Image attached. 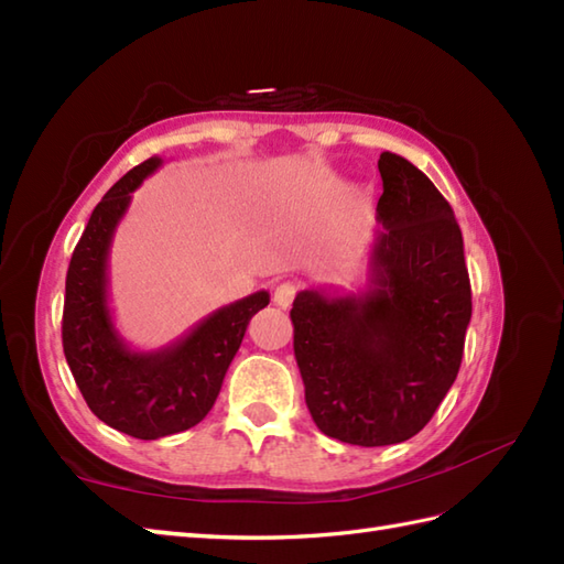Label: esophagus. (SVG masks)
I'll return each mask as SVG.
<instances>
[{"mask_svg": "<svg viewBox=\"0 0 564 564\" xmlns=\"http://www.w3.org/2000/svg\"><path fill=\"white\" fill-rule=\"evenodd\" d=\"M295 293H297V285L293 281H283V283L273 288V303H276L283 310L291 307L293 300H295Z\"/></svg>", "mask_w": 564, "mask_h": 564, "instance_id": "esophagus-1", "label": "esophagus"}]
</instances>
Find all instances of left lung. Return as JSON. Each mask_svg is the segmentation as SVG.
<instances>
[{
  "label": "left lung",
  "mask_w": 564,
  "mask_h": 564,
  "mask_svg": "<svg viewBox=\"0 0 564 564\" xmlns=\"http://www.w3.org/2000/svg\"><path fill=\"white\" fill-rule=\"evenodd\" d=\"M384 192L370 285L310 288L291 310L312 421L334 440L384 447L421 432L462 368L470 322L464 238L449 202L403 155H379Z\"/></svg>",
  "instance_id": "left-lung-1"
}]
</instances>
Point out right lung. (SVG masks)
Wrapping results in <instances>:
<instances>
[{"label":"right lung","mask_w":564,"mask_h":564,"mask_svg":"<svg viewBox=\"0 0 564 564\" xmlns=\"http://www.w3.org/2000/svg\"><path fill=\"white\" fill-rule=\"evenodd\" d=\"M161 165L153 155L129 170L94 208L69 261L62 314L64 356L88 409L137 440L167 437L204 421L247 324L269 305L267 291L235 300L159 350H134L117 332L108 295L112 238L132 192Z\"/></svg>","instance_id":"add662e5"}]
</instances>
